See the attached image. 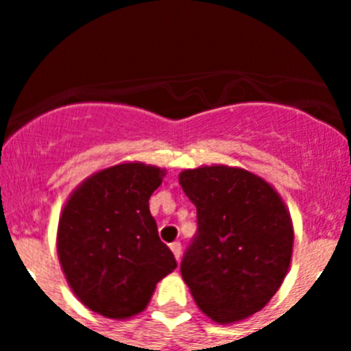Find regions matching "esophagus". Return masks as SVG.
<instances>
[{"instance_id":"obj_1","label":"esophagus","mask_w":351,"mask_h":351,"mask_svg":"<svg viewBox=\"0 0 351 351\" xmlns=\"http://www.w3.org/2000/svg\"><path fill=\"white\" fill-rule=\"evenodd\" d=\"M170 250H172L173 256H176V260H181V255H182V247H181V243H172L170 244Z\"/></svg>"}]
</instances>
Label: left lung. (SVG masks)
Instances as JSON below:
<instances>
[{
    "label": "left lung",
    "mask_w": 351,
    "mask_h": 351,
    "mask_svg": "<svg viewBox=\"0 0 351 351\" xmlns=\"http://www.w3.org/2000/svg\"><path fill=\"white\" fill-rule=\"evenodd\" d=\"M198 232L181 262L195 302L216 324L255 315L274 297L293 251V225L280 193L256 173L228 165L182 170Z\"/></svg>",
    "instance_id": "1"
}]
</instances>
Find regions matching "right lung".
<instances>
[{
    "label": "right lung",
    "mask_w": 351,
    "mask_h": 351,
    "mask_svg": "<svg viewBox=\"0 0 351 351\" xmlns=\"http://www.w3.org/2000/svg\"><path fill=\"white\" fill-rule=\"evenodd\" d=\"M165 170L125 161L71 191L58 225V256L71 291L91 311L126 320L147 308L158 281L178 267L158 237L149 198Z\"/></svg>",
    "instance_id": "1"
}]
</instances>
